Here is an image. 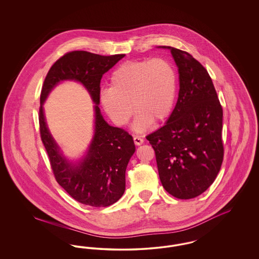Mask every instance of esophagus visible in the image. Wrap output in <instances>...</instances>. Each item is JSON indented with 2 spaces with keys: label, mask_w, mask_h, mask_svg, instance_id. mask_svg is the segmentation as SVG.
Segmentation results:
<instances>
[{
  "label": "esophagus",
  "mask_w": 259,
  "mask_h": 259,
  "mask_svg": "<svg viewBox=\"0 0 259 259\" xmlns=\"http://www.w3.org/2000/svg\"><path fill=\"white\" fill-rule=\"evenodd\" d=\"M134 143H135L136 146H141L144 144V139L141 138L140 136H135L134 137Z\"/></svg>",
  "instance_id": "obj_1"
}]
</instances>
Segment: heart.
<instances>
[{"label":"heart","instance_id":"1","mask_svg":"<svg viewBox=\"0 0 259 259\" xmlns=\"http://www.w3.org/2000/svg\"><path fill=\"white\" fill-rule=\"evenodd\" d=\"M178 75L172 62L163 57L125 62L110 77V88L100 92L104 111L117 125L130 119L133 108L134 129L147 130L164 121L171 113L177 95Z\"/></svg>","mask_w":259,"mask_h":259}]
</instances>
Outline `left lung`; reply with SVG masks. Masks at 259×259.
Returning <instances> with one entry per match:
<instances>
[{"label": "left lung", "instance_id": "1", "mask_svg": "<svg viewBox=\"0 0 259 259\" xmlns=\"http://www.w3.org/2000/svg\"><path fill=\"white\" fill-rule=\"evenodd\" d=\"M180 91L166 124L147 136L155 151L161 184L178 199L199 196L211 185L223 160L222 108L207 70L188 52L171 47Z\"/></svg>", "mask_w": 259, "mask_h": 259}]
</instances>
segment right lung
Segmentation results:
<instances>
[{
    "label": "right lung",
    "instance_id": "add662e5",
    "mask_svg": "<svg viewBox=\"0 0 259 259\" xmlns=\"http://www.w3.org/2000/svg\"><path fill=\"white\" fill-rule=\"evenodd\" d=\"M124 56H103L83 50L68 52L52 65L41 88L39 132L54 177L74 200L91 207H108L121 198L125 191V171L135 152L132 136L107 123L98 107L103 74ZM63 80L80 82L96 104L95 136L87 155L76 163L70 162L61 154L43 113V103L51 90Z\"/></svg>",
    "mask_w": 259,
    "mask_h": 259
}]
</instances>
